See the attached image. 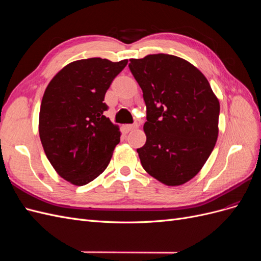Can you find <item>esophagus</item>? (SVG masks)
Returning <instances> with one entry per match:
<instances>
[{
  "mask_svg": "<svg viewBox=\"0 0 261 261\" xmlns=\"http://www.w3.org/2000/svg\"><path fill=\"white\" fill-rule=\"evenodd\" d=\"M138 124L137 123H134V124H129V125H127V128H128V130H134V129H136V128H138Z\"/></svg>",
  "mask_w": 261,
  "mask_h": 261,
  "instance_id": "34e87169",
  "label": "esophagus"
}]
</instances>
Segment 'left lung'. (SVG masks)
<instances>
[{"label": "left lung", "instance_id": "obj_1", "mask_svg": "<svg viewBox=\"0 0 261 261\" xmlns=\"http://www.w3.org/2000/svg\"><path fill=\"white\" fill-rule=\"evenodd\" d=\"M129 61L147 108V140L137 149L141 165L165 185L184 184L216 146L219 100L207 78L183 59L159 53Z\"/></svg>", "mask_w": 261, "mask_h": 261}]
</instances>
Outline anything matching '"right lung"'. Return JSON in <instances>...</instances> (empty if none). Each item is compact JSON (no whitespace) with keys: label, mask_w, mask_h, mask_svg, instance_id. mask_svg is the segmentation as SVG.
I'll list each match as a JSON object with an SVG mask.
<instances>
[{"label":"right lung","mask_w":261,"mask_h":261,"mask_svg":"<svg viewBox=\"0 0 261 261\" xmlns=\"http://www.w3.org/2000/svg\"><path fill=\"white\" fill-rule=\"evenodd\" d=\"M128 61L92 58L69 63L44 91L39 135L58 174L83 186L103 172L121 132L105 115L106 92Z\"/></svg>","instance_id":"add662e5"}]
</instances>
